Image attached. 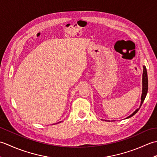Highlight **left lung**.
I'll return each mask as SVG.
<instances>
[{
    "label": "left lung",
    "mask_w": 157,
    "mask_h": 157,
    "mask_svg": "<svg viewBox=\"0 0 157 157\" xmlns=\"http://www.w3.org/2000/svg\"><path fill=\"white\" fill-rule=\"evenodd\" d=\"M148 75H147V71H146V68L145 66H143V74H142V94L141 96V103L140 105V107L137 109L136 111L132 113V115L128 116L127 118H129L132 117L134 115H135L136 113H137L139 109H140L141 106L142 105L143 102H144V99L146 98V96L148 92Z\"/></svg>",
    "instance_id": "1"
}]
</instances>
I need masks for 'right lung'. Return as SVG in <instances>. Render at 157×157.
<instances>
[{"label": "right lung", "mask_w": 157, "mask_h": 157, "mask_svg": "<svg viewBox=\"0 0 157 157\" xmlns=\"http://www.w3.org/2000/svg\"><path fill=\"white\" fill-rule=\"evenodd\" d=\"M61 121H60V122H59V123H61Z\"/></svg>", "instance_id": "right-lung-1"}]
</instances>
